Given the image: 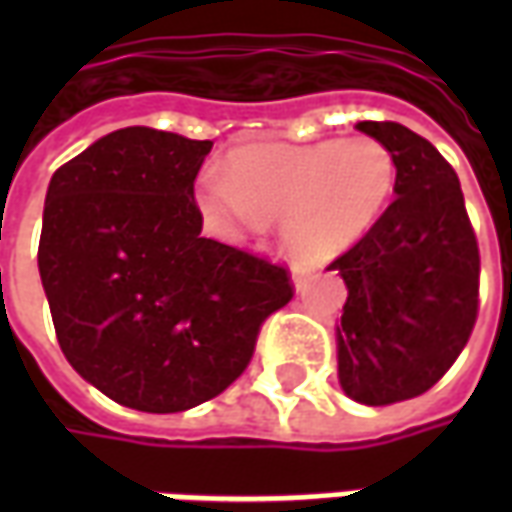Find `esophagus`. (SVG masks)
Wrapping results in <instances>:
<instances>
[{
    "label": "esophagus",
    "mask_w": 512,
    "mask_h": 512,
    "mask_svg": "<svg viewBox=\"0 0 512 512\" xmlns=\"http://www.w3.org/2000/svg\"><path fill=\"white\" fill-rule=\"evenodd\" d=\"M290 274H293V285H296V290H304L312 282V277H315V268L296 263V266L290 268Z\"/></svg>",
    "instance_id": "34e87169"
}]
</instances>
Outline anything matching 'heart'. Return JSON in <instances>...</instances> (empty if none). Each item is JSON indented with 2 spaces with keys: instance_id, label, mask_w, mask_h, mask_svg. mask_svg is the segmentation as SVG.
<instances>
[{
  "instance_id": "heart-1",
  "label": "heart",
  "mask_w": 512,
  "mask_h": 512,
  "mask_svg": "<svg viewBox=\"0 0 512 512\" xmlns=\"http://www.w3.org/2000/svg\"><path fill=\"white\" fill-rule=\"evenodd\" d=\"M395 183L392 150L376 136H348L315 145L238 147L197 202L222 230H260L282 219L290 255L326 263L376 227Z\"/></svg>"
}]
</instances>
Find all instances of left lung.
Masks as SVG:
<instances>
[{"label":"left lung","instance_id":"1","mask_svg":"<svg viewBox=\"0 0 512 512\" xmlns=\"http://www.w3.org/2000/svg\"><path fill=\"white\" fill-rule=\"evenodd\" d=\"M397 164L395 200L370 233L329 263L348 288L337 326L345 395L392 406L428 392L472 337L480 249L461 180L425 136L365 120Z\"/></svg>","mask_w":512,"mask_h":512}]
</instances>
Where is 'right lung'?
Segmentation results:
<instances>
[{
  "label": "right lung",
  "mask_w": 512,
  "mask_h": 512,
  "mask_svg": "<svg viewBox=\"0 0 512 512\" xmlns=\"http://www.w3.org/2000/svg\"><path fill=\"white\" fill-rule=\"evenodd\" d=\"M208 139L131 126L62 164L46 191L38 268L73 370L147 414L222 395L255 354L290 271L202 238L194 178Z\"/></svg>",
  "instance_id": "1"
}]
</instances>
